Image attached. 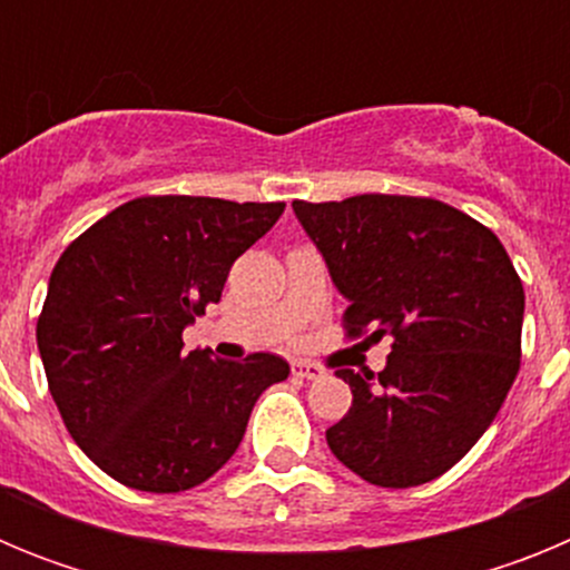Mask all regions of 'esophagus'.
<instances>
[{"instance_id": "1", "label": "esophagus", "mask_w": 570, "mask_h": 570, "mask_svg": "<svg viewBox=\"0 0 570 570\" xmlns=\"http://www.w3.org/2000/svg\"><path fill=\"white\" fill-rule=\"evenodd\" d=\"M294 376H299V380H320L325 371H322V365H316V362H308V360H296L294 365Z\"/></svg>"}]
</instances>
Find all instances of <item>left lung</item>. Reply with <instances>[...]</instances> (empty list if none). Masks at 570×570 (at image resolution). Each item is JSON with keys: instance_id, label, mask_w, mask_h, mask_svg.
<instances>
[{"instance_id": "left-lung-1", "label": "left lung", "mask_w": 570, "mask_h": 570, "mask_svg": "<svg viewBox=\"0 0 570 570\" xmlns=\"http://www.w3.org/2000/svg\"><path fill=\"white\" fill-rule=\"evenodd\" d=\"M294 214L347 299V336L391 354L336 376L354 405L325 431L336 460L380 488H414L476 445L522 356L525 291L493 230L425 196L360 194Z\"/></svg>"}]
</instances>
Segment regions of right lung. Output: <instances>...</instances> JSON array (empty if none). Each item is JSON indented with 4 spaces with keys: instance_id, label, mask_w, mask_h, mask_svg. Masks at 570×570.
<instances>
[{
    "instance_id": "right-lung-1",
    "label": "right lung",
    "mask_w": 570,
    "mask_h": 570,
    "mask_svg": "<svg viewBox=\"0 0 570 570\" xmlns=\"http://www.w3.org/2000/svg\"><path fill=\"white\" fill-rule=\"evenodd\" d=\"M285 203L139 196L59 256L37 345L65 428L122 485L176 493L214 476L239 448L265 387L288 362L185 354L183 331L219 302L236 256Z\"/></svg>"
}]
</instances>
